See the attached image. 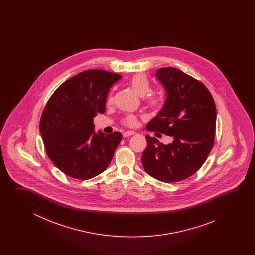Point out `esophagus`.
<instances>
[{"instance_id":"esophagus-1","label":"esophagus","mask_w":255,"mask_h":255,"mask_svg":"<svg viewBox=\"0 0 255 255\" xmlns=\"http://www.w3.org/2000/svg\"><path fill=\"white\" fill-rule=\"evenodd\" d=\"M134 135H135V133L134 131H126V132L123 133V136H124V137H128V136Z\"/></svg>"}]
</instances>
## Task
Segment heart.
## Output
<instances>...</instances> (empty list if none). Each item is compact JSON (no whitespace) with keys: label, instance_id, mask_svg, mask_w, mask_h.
<instances>
[{"label":"heart","instance_id":"b5f03b06","mask_svg":"<svg viewBox=\"0 0 255 255\" xmlns=\"http://www.w3.org/2000/svg\"><path fill=\"white\" fill-rule=\"evenodd\" d=\"M130 86L135 89L137 94L144 97V102L146 106L152 109H158L162 107L164 98L162 94L158 92L150 91L151 84L148 80L147 76L144 74H137L130 79ZM113 97L110 95L108 98V103H112ZM122 125L128 128H135L137 126L138 120L137 117L134 114H127L121 120Z\"/></svg>","mask_w":255,"mask_h":255}]
</instances>
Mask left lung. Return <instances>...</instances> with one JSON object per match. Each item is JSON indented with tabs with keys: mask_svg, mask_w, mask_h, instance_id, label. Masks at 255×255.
I'll use <instances>...</instances> for the list:
<instances>
[{
	"mask_svg": "<svg viewBox=\"0 0 255 255\" xmlns=\"http://www.w3.org/2000/svg\"><path fill=\"white\" fill-rule=\"evenodd\" d=\"M167 90L162 110L146 128L173 138L164 145L146 135L147 146L141 157L143 168L154 179L178 182L196 173L212 149L216 131V107L201 81L174 67L156 73Z\"/></svg>",
	"mask_w": 255,
	"mask_h": 255,
	"instance_id": "left-lung-1",
	"label": "left lung"
}]
</instances>
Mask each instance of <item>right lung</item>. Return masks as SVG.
<instances>
[{
  "instance_id": "obj_1",
  "label": "right lung",
  "mask_w": 255,
  "mask_h": 255,
  "mask_svg": "<svg viewBox=\"0 0 255 255\" xmlns=\"http://www.w3.org/2000/svg\"><path fill=\"white\" fill-rule=\"evenodd\" d=\"M122 76L87 70L64 82L49 98L40 133L50 160L74 179H92L109 167L122 139L120 132H94V118L103 114L110 87Z\"/></svg>"
}]
</instances>
